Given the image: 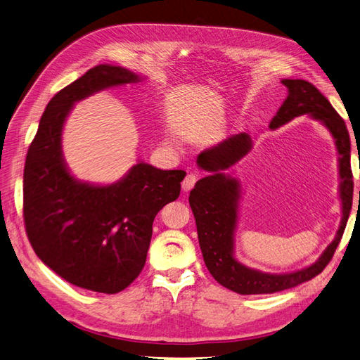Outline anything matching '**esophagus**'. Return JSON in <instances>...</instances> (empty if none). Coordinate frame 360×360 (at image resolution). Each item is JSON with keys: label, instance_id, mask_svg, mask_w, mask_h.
Listing matches in <instances>:
<instances>
[{"label": "esophagus", "instance_id": "34e87169", "mask_svg": "<svg viewBox=\"0 0 360 360\" xmlns=\"http://www.w3.org/2000/svg\"><path fill=\"white\" fill-rule=\"evenodd\" d=\"M198 181V175L197 174H188L185 176V179L182 181V188L184 191H190L193 186L195 185V182Z\"/></svg>", "mask_w": 360, "mask_h": 360}]
</instances>
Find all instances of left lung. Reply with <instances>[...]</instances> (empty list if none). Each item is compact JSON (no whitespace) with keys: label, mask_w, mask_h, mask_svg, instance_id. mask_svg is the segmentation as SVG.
Returning a JSON list of instances; mask_svg holds the SVG:
<instances>
[{"label":"left lung","mask_w":360,"mask_h":360,"mask_svg":"<svg viewBox=\"0 0 360 360\" xmlns=\"http://www.w3.org/2000/svg\"><path fill=\"white\" fill-rule=\"evenodd\" d=\"M288 96L271 120L269 128L276 129L294 117L303 115L319 120L331 132L340 169V198L342 217L334 241L310 266L290 274H264L247 268L233 257V236L238 219L240 184L224 170L236 165L252 148V138L241 132L231 135L224 143L198 154L197 165L212 175L201 178L190 193L198 243L206 266L219 284L238 294H272L292 288L319 275L338 247L345 233L353 200V175L350 166V136L345 120L335 112L321 91L303 79H283Z\"/></svg>","instance_id":"8db88e82"}]
</instances>
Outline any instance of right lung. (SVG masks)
Here are the masks:
<instances>
[{
    "label": "right lung",
    "instance_id": "1",
    "mask_svg": "<svg viewBox=\"0 0 360 360\" xmlns=\"http://www.w3.org/2000/svg\"><path fill=\"white\" fill-rule=\"evenodd\" d=\"M141 77L98 65L58 91L39 120L23 174V219L37 256L68 283L116 294L141 274L163 206L179 197L184 170L139 162L112 185L75 179L61 153V131L76 101Z\"/></svg>",
    "mask_w": 360,
    "mask_h": 360
}]
</instances>
